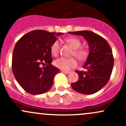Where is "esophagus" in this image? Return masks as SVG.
Segmentation results:
<instances>
[{
    "instance_id": "34e87169",
    "label": "esophagus",
    "mask_w": 126,
    "mask_h": 126,
    "mask_svg": "<svg viewBox=\"0 0 126 126\" xmlns=\"http://www.w3.org/2000/svg\"><path fill=\"white\" fill-rule=\"evenodd\" d=\"M62 72H63V73H65V74H69V73H70V72H67V71H64V70H62Z\"/></svg>"
}]
</instances>
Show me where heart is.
Listing matches in <instances>:
<instances>
[{"mask_svg": "<svg viewBox=\"0 0 126 126\" xmlns=\"http://www.w3.org/2000/svg\"><path fill=\"white\" fill-rule=\"evenodd\" d=\"M66 41L69 44L74 48L73 55L76 57L80 61H83L88 57V50L85 48H79L81 45V41L79 38L76 37H69L66 40ZM60 43L59 40L55 41L51 46V52L52 54L54 56H57L59 54ZM54 65L60 69L68 71L72 68L75 67L77 66V61L74 58L67 59L64 57L57 59L55 60Z\"/></svg>", "mask_w": 126, "mask_h": 126, "instance_id": "obj_1", "label": "heart"}]
</instances>
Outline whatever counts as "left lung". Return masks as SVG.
I'll return each mask as SVG.
<instances>
[{
  "instance_id": "8db88e82",
  "label": "left lung",
  "mask_w": 126,
  "mask_h": 126,
  "mask_svg": "<svg viewBox=\"0 0 126 126\" xmlns=\"http://www.w3.org/2000/svg\"><path fill=\"white\" fill-rule=\"evenodd\" d=\"M68 33L83 36L89 47V55L83 66L85 70H76L79 79L77 82L72 83V88L82 94L96 93L107 83L112 73L114 58L111 47L104 38L92 31Z\"/></svg>"
}]
</instances>
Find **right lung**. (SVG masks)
Instances as JSON below:
<instances>
[{
	"label": "right lung",
	"instance_id": "1",
	"mask_svg": "<svg viewBox=\"0 0 126 126\" xmlns=\"http://www.w3.org/2000/svg\"><path fill=\"white\" fill-rule=\"evenodd\" d=\"M64 33L34 30L16 43L12 54V68L16 80L29 94L40 95L48 91L55 75L60 72L52 65L51 46L56 37ZM47 64L41 68V64Z\"/></svg>",
	"mask_w": 126,
	"mask_h": 126
}]
</instances>
